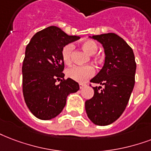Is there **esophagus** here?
<instances>
[{
	"label": "esophagus",
	"mask_w": 151,
	"mask_h": 151,
	"mask_svg": "<svg viewBox=\"0 0 151 151\" xmlns=\"http://www.w3.org/2000/svg\"><path fill=\"white\" fill-rule=\"evenodd\" d=\"M85 86H86V84H84V83H80L79 84V87H80V88L81 89V88H83Z\"/></svg>",
	"instance_id": "obj_1"
}]
</instances>
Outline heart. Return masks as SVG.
Listing matches in <instances>:
<instances>
[{"label":"heart","instance_id":"heart-1","mask_svg":"<svg viewBox=\"0 0 151 151\" xmlns=\"http://www.w3.org/2000/svg\"><path fill=\"white\" fill-rule=\"evenodd\" d=\"M81 47L88 55H95L98 50V46L93 40H86L81 43ZM74 46L72 43L65 45L62 50V58L65 64H69L72 60ZM95 73V69L92 65H73L66 70V75L78 82H85Z\"/></svg>","mask_w":151,"mask_h":151}]
</instances>
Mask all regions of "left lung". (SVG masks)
I'll list each match as a JSON object with an SVG mask.
<instances>
[{
  "label": "left lung",
  "instance_id": "left-lung-1",
  "mask_svg": "<svg viewBox=\"0 0 151 151\" xmlns=\"http://www.w3.org/2000/svg\"><path fill=\"white\" fill-rule=\"evenodd\" d=\"M91 38L102 44L105 59L101 71L90 81L103 88L93 87L94 95L86 101V111L94 124L106 126L116 121L126 109L134 86L136 63L131 47L116 34Z\"/></svg>",
  "mask_w": 151,
  "mask_h": 151
}]
</instances>
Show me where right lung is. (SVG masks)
<instances>
[{
    "label": "right lung",
    "mask_w": 151,
    "mask_h": 151,
    "mask_svg": "<svg viewBox=\"0 0 151 151\" xmlns=\"http://www.w3.org/2000/svg\"><path fill=\"white\" fill-rule=\"evenodd\" d=\"M78 39L50 26L35 33L27 45L22 66L23 94L27 108L38 119L57 116L64 109L68 95L79 90L75 81L64 79L62 58L63 48ZM58 80L61 82L56 85Z\"/></svg>",
    "instance_id": "right-lung-1"
}]
</instances>
